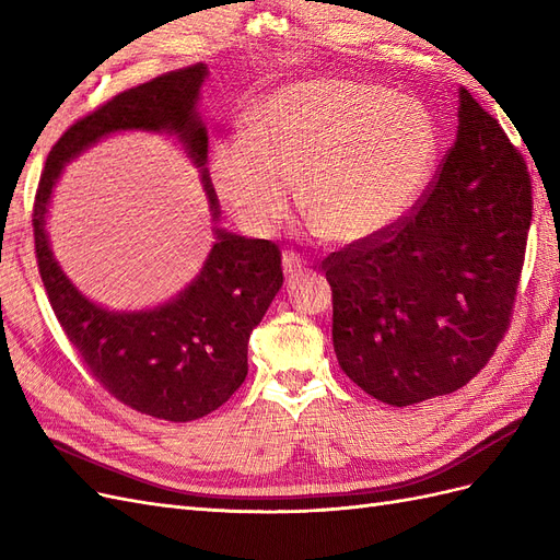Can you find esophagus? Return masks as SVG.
Listing matches in <instances>:
<instances>
[{
	"mask_svg": "<svg viewBox=\"0 0 560 560\" xmlns=\"http://www.w3.org/2000/svg\"><path fill=\"white\" fill-rule=\"evenodd\" d=\"M282 270H284V278H287V280H294V278L306 273V264L301 261L299 254L284 252V254H282Z\"/></svg>",
	"mask_w": 560,
	"mask_h": 560,
	"instance_id": "1",
	"label": "esophagus"
}]
</instances>
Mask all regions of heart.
Listing matches in <instances>:
<instances>
[{
    "mask_svg": "<svg viewBox=\"0 0 560 560\" xmlns=\"http://www.w3.org/2000/svg\"><path fill=\"white\" fill-rule=\"evenodd\" d=\"M439 159L428 107L341 77H317L259 100L247 130L210 159L217 194L252 226L301 208L336 245L362 247L393 233L425 194Z\"/></svg>",
    "mask_w": 560,
    "mask_h": 560,
    "instance_id": "obj_1",
    "label": "heart"
}]
</instances>
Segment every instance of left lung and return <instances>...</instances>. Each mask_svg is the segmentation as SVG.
Here are the masks:
<instances>
[{
	"instance_id": "1",
	"label": "left lung",
	"mask_w": 560,
	"mask_h": 560,
	"mask_svg": "<svg viewBox=\"0 0 560 560\" xmlns=\"http://www.w3.org/2000/svg\"><path fill=\"white\" fill-rule=\"evenodd\" d=\"M530 219L518 149L460 89L455 142L420 208L325 261L346 376L389 406L467 385L510 325Z\"/></svg>"
}]
</instances>
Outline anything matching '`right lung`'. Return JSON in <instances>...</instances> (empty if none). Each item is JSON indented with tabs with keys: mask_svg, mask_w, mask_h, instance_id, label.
I'll return each instance as SVG.
<instances>
[{
	"mask_svg": "<svg viewBox=\"0 0 560 560\" xmlns=\"http://www.w3.org/2000/svg\"><path fill=\"white\" fill-rule=\"evenodd\" d=\"M206 65H191L118 93L83 116L50 149L35 200V247L50 306L91 374L130 409L189 422L219 409L247 376V343L282 287L280 249L219 229L208 173V128L198 114ZM173 133L198 167L215 243L201 273L165 304L112 312L66 278L49 249L45 219L63 165L116 131Z\"/></svg>",
	"mask_w": 560,
	"mask_h": 560,
	"instance_id": "add662e5",
	"label": "right lung"
}]
</instances>
